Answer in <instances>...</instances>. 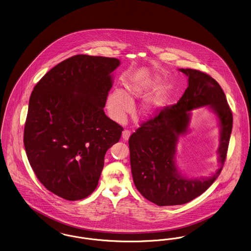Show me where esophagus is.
I'll return each instance as SVG.
<instances>
[{
    "mask_svg": "<svg viewBox=\"0 0 251 251\" xmlns=\"http://www.w3.org/2000/svg\"><path fill=\"white\" fill-rule=\"evenodd\" d=\"M129 137H130V130L126 129V130L123 131L122 138H123V140H124V141H127V140L129 139Z\"/></svg>",
    "mask_w": 251,
    "mask_h": 251,
    "instance_id": "obj_1",
    "label": "esophagus"
}]
</instances>
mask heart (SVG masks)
<instances>
[{"label":"heart","mask_w":251,"mask_h":251,"mask_svg":"<svg viewBox=\"0 0 251 251\" xmlns=\"http://www.w3.org/2000/svg\"><path fill=\"white\" fill-rule=\"evenodd\" d=\"M160 82V77L150 75L133 76L126 82V91L114 89L107 98V110L112 120L125 122L139 99L146 98ZM169 98V87L163 84L157 88L152 97L142 106L143 115H151L164 107Z\"/></svg>","instance_id":"heart-1"}]
</instances>
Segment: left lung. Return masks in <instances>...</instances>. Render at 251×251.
Wrapping results in <instances>:
<instances>
[{"label":"left lung","instance_id":"obj_1","mask_svg":"<svg viewBox=\"0 0 251 251\" xmlns=\"http://www.w3.org/2000/svg\"><path fill=\"white\" fill-rule=\"evenodd\" d=\"M180 71L188 76V87L182 98L142 123L128 141L134 184L142 196L158 206L184 204L206 191L222 171L232 129V112L218 81L196 69ZM206 104L215 110L221 120L218 152L222 167L206 179H187L179 175L175 167L176 143L187 128V111Z\"/></svg>","mask_w":251,"mask_h":251}]
</instances>
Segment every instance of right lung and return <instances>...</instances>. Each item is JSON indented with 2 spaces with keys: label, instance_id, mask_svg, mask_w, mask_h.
<instances>
[{
  "label": "right lung",
  "instance_id": "add662e5",
  "mask_svg": "<svg viewBox=\"0 0 251 251\" xmlns=\"http://www.w3.org/2000/svg\"><path fill=\"white\" fill-rule=\"evenodd\" d=\"M115 58L77 54L51 68L33 88L24 126L28 160L55 195L77 201L97 188L107 150L123 126L104 107Z\"/></svg>",
  "mask_w": 251,
  "mask_h": 251
}]
</instances>
